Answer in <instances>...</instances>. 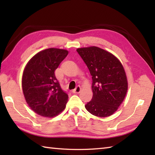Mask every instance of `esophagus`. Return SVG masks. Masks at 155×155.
Returning <instances> with one entry per match:
<instances>
[{"label": "esophagus", "instance_id": "34e87169", "mask_svg": "<svg viewBox=\"0 0 155 155\" xmlns=\"http://www.w3.org/2000/svg\"><path fill=\"white\" fill-rule=\"evenodd\" d=\"M81 87L79 86V85H78V86H77V87H76L74 90H72V93H80V91H81Z\"/></svg>", "mask_w": 155, "mask_h": 155}]
</instances>
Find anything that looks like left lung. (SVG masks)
Masks as SVG:
<instances>
[{
    "label": "left lung",
    "instance_id": "1",
    "mask_svg": "<svg viewBox=\"0 0 155 155\" xmlns=\"http://www.w3.org/2000/svg\"><path fill=\"white\" fill-rule=\"evenodd\" d=\"M77 51L93 79V98L85 108L94 116H110L123 103L128 89L123 65L113 54L97 47L80 48Z\"/></svg>",
    "mask_w": 155,
    "mask_h": 155
}]
</instances>
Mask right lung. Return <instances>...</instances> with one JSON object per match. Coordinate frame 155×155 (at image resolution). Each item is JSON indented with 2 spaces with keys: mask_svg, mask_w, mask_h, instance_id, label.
Instances as JSON below:
<instances>
[{
  "mask_svg": "<svg viewBox=\"0 0 155 155\" xmlns=\"http://www.w3.org/2000/svg\"><path fill=\"white\" fill-rule=\"evenodd\" d=\"M68 53L64 49H45L36 54L25 67L23 94L28 106L41 116H57L66 107L68 96L61 88L54 71Z\"/></svg>",
  "mask_w": 155,
  "mask_h": 155,
  "instance_id": "obj_1",
  "label": "right lung"
}]
</instances>
